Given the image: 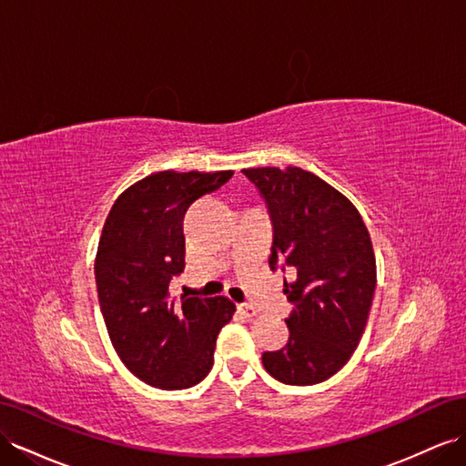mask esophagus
<instances>
[{
  "label": "esophagus",
  "instance_id": "esophagus-1",
  "mask_svg": "<svg viewBox=\"0 0 466 466\" xmlns=\"http://www.w3.org/2000/svg\"><path fill=\"white\" fill-rule=\"evenodd\" d=\"M237 308H238V311L243 313L245 318H255L257 313H258V311H257V308H255V306H250V304H238Z\"/></svg>",
  "mask_w": 466,
  "mask_h": 466
}]
</instances>
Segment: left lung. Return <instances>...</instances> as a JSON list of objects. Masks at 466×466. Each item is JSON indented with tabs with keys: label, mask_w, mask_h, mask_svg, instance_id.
Instances as JSON below:
<instances>
[{
	"label": "left lung",
	"mask_w": 466,
	"mask_h": 466,
	"mask_svg": "<svg viewBox=\"0 0 466 466\" xmlns=\"http://www.w3.org/2000/svg\"><path fill=\"white\" fill-rule=\"evenodd\" d=\"M268 208L274 238L270 268L290 270L284 294L294 309L290 339L262 353L272 379L311 386L341 370L359 347L376 288L370 235L359 209L298 167L243 170Z\"/></svg>",
	"instance_id": "8db88e82"
}]
</instances>
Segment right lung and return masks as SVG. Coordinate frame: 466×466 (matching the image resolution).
Segmentation results:
<instances>
[{"instance_id": "1", "label": "right lung", "mask_w": 466, "mask_h": 466, "mask_svg": "<svg viewBox=\"0 0 466 466\" xmlns=\"http://www.w3.org/2000/svg\"><path fill=\"white\" fill-rule=\"evenodd\" d=\"M233 176L155 172L113 204L99 237L96 286L113 349L137 379L162 390L202 382L213 367L218 335L235 304L218 298H170L184 270V213Z\"/></svg>"}]
</instances>
